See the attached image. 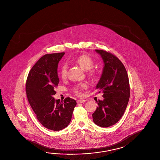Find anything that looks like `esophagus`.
Returning <instances> with one entry per match:
<instances>
[{
  "instance_id": "obj_1",
  "label": "esophagus",
  "mask_w": 160,
  "mask_h": 160,
  "mask_svg": "<svg viewBox=\"0 0 160 160\" xmlns=\"http://www.w3.org/2000/svg\"><path fill=\"white\" fill-rule=\"evenodd\" d=\"M84 102H86V100L85 99H78L77 101V102L78 104L79 103H84Z\"/></svg>"
}]
</instances>
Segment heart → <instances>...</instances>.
<instances>
[{
    "mask_svg": "<svg viewBox=\"0 0 160 160\" xmlns=\"http://www.w3.org/2000/svg\"><path fill=\"white\" fill-rule=\"evenodd\" d=\"M76 62L78 65L80 66L82 69L84 70H88L91 69L93 65L94 62L92 60L91 58L87 55H82L78 56V58L76 59ZM67 70H68V65L67 63H63L61 66V76L62 78H65L67 74ZM90 74H92V72H90ZM86 85L82 84L80 87H78L76 88V93L79 94V89L81 88H85Z\"/></svg>",
    "mask_w": 160,
    "mask_h": 160,
    "instance_id": "heart-1",
    "label": "heart"
}]
</instances>
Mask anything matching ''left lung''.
Masks as SVG:
<instances>
[{
	"instance_id": "obj_1",
	"label": "left lung",
	"mask_w": 160,
	"mask_h": 160,
	"mask_svg": "<svg viewBox=\"0 0 160 160\" xmlns=\"http://www.w3.org/2000/svg\"><path fill=\"white\" fill-rule=\"evenodd\" d=\"M101 57L104 68L95 88L102 93L103 100L97 101L98 106L92 113L97 125L107 128L115 124L125 111L130 97L129 78L121 61L112 54L95 49Z\"/></svg>"
}]
</instances>
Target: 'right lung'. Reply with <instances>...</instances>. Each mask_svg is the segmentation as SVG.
<instances>
[{
    "label": "right lung",
    "instance_id": "add662e5",
    "mask_svg": "<svg viewBox=\"0 0 160 160\" xmlns=\"http://www.w3.org/2000/svg\"><path fill=\"white\" fill-rule=\"evenodd\" d=\"M64 52L47 54L31 69L26 82L28 102L37 118L48 129L59 131L69 125L76 101L69 97L63 102L53 97L59 79L58 67Z\"/></svg>",
    "mask_w": 160,
    "mask_h": 160
}]
</instances>
